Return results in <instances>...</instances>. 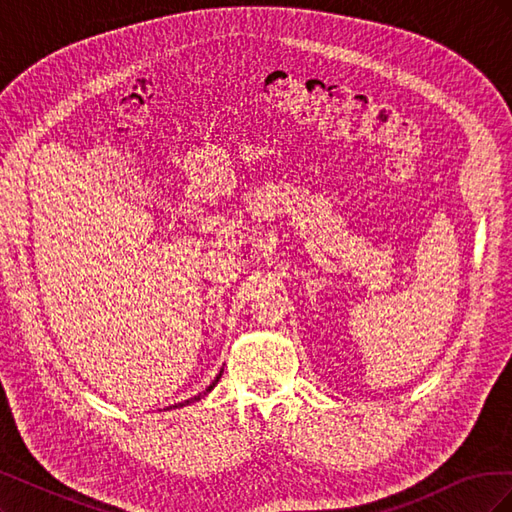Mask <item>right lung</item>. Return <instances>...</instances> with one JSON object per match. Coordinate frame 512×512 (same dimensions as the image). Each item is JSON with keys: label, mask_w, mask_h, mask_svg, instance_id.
I'll use <instances>...</instances> for the list:
<instances>
[{"label": "right lung", "mask_w": 512, "mask_h": 512, "mask_svg": "<svg viewBox=\"0 0 512 512\" xmlns=\"http://www.w3.org/2000/svg\"><path fill=\"white\" fill-rule=\"evenodd\" d=\"M220 378H222V371H220V374H218V378H215V380H213V382H211V384H209V389H207V391H205V393H209V391H211V389H213V386H215V384H218V382H220ZM205 393H203V395H205ZM203 395H196V397H192V399H188V401H183V404H175V406H170V408H181V406H185V404H192V401H196V399H200V397H203Z\"/></svg>", "instance_id": "1"}]
</instances>
